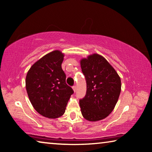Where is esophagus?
I'll use <instances>...</instances> for the list:
<instances>
[{
  "label": "esophagus",
  "mask_w": 152,
  "mask_h": 152,
  "mask_svg": "<svg viewBox=\"0 0 152 152\" xmlns=\"http://www.w3.org/2000/svg\"><path fill=\"white\" fill-rule=\"evenodd\" d=\"M72 89H73L74 92H75V91H76V89H77V88H76V86H72Z\"/></svg>",
  "instance_id": "esophagus-1"
}]
</instances>
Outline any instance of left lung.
I'll return each instance as SVG.
<instances>
[{
  "instance_id": "1",
  "label": "left lung",
  "mask_w": 152,
  "mask_h": 152,
  "mask_svg": "<svg viewBox=\"0 0 152 152\" xmlns=\"http://www.w3.org/2000/svg\"><path fill=\"white\" fill-rule=\"evenodd\" d=\"M80 64L86 82V93L80 99L81 112L88 121H98L113 110L121 91V80L111 64L97 54L82 59Z\"/></svg>"
}]
</instances>
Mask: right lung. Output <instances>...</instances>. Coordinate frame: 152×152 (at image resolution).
Listing matches in <instances>:
<instances>
[{
	"label": "right lung",
	"instance_id": "right-lung-1",
	"mask_svg": "<svg viewBox=\"0 0 152 152\" xmlns=\"http://www.w3.org/2000/svg\"><path fill=\"white\" fill-rule=\"evenodd\" d=\"M64 54L51 52L34 63L26 76V86L33 107L41 115L57 118L65 113L74 91L66 83L61 68Z\"/></svg>",
	"mask_w": 152,
	"mask_h": 152
}]
</instances>
